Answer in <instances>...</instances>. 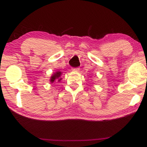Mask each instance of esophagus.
<instances>
[{
    "mask_svg": "<svg viewBox=\"0 0 147 147\" xmlns=\"http://www.w3.org/2000/svg\"><path fill=\"white\" fill-rule=\"evenodd\" d=\"M72 70L75 72H77L79 70V68H72Z\"/></svg>",
    "mask_w": 147,
    "mask_h": 147,
    "instance_id": "1",
    "label": "esophagus"
}]
</instances>
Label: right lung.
<instances>
[{"instance_id":"right-lung-1","label":"right lung","mask_w":147,"mask_h":147,"mask_svg":"<svg viewBox=\"0 0 147 147\" xmlns=\"http://www.w3.org/2000/svg\"><path fill=\"white\" fill-rule=\"evenodd\" d=\"M61 75V72L58 71V72H55V73L54 74V75L51 77V79H50V82H51L52 83V82H55V80H58L59 82H60L61 79V78H60Z\"/></svg>"}]
</instances>
